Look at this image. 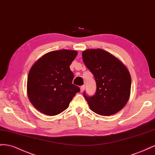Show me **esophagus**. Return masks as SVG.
<instances>
[{
  "label": "esophagus",
  "instance_id": "34e87169",
  "mask_svg": "<svg viewBox=\"0 0 155 155\" xmlns=\"http://www.w3.org/2000/svg\"><path fill=\"white\" fill-rule=\"evenodd\" d=\"M85 85H83L81 86V87H80V90H81V92H83V91H84V90H85Z\"/></svg>",
  "mask_w": 155,
  "mask_h": 155
}]
</instances>
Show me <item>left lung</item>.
Masks as SVG:
<instances>
[{"instance_id": "8db88e82", "label": "left lung", "mask_w": 155, "mask_h": 155, "mask_svg": "<svg viewBox=\"0 0 155 155\" xmlns=\"http://www.w3.org/2000/svg\"><path fill=\"white\" fill-rule=\"evenodd\" d=\"M82 57L96 83L94 95L83 93L89 107L101 116L116 114L129 99L131 78L128 69L115 56L100 48L83 51Z\"/></svg>"}]
</instances>
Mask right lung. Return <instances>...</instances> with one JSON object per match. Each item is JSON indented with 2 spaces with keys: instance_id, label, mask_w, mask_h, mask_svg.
Instances as JSON below:
<instances>
[{
  "instance_id": "1",
  "label": "right lung",
  "mask_w": 155,
  "mask_h": 155,
  "mask_svg": "<svg viewBox=\"0 0 155 155\" xmlns=\"http://www.w3.org/2000/svg\"><path fill=\"white\" fill-rule=\"evenodd\" d=\"M78 51H50L31 67L27 81V93L31 104L42 113L55 116L66 110L80 88L72 84L70 65Z\"/></svg>"
}]
</instances>
